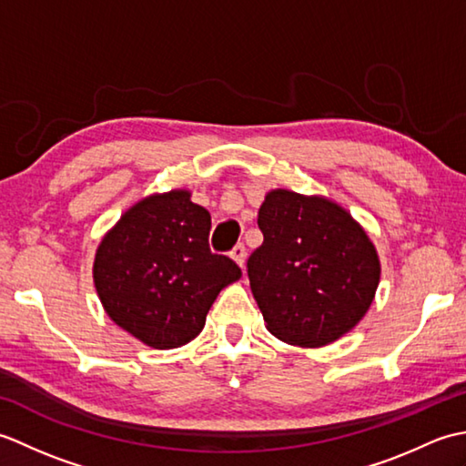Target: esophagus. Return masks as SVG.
I'll return each mask as SVG.
<instances>
[{
    "label": "esophagus",
    "instance_id": "obj_1",
    "mask_svg": "<svg viewBox=\"0 0 466 466\" xmlns=\"http://www.w3.org/2000/svg\"><path fill=\"white\" fill-rule=\"evenodd\" d=\"M230 256H232V260L240 266V268H244V264H246V248H244V244L236 246V248L230 252Z\"/></svg>",
    "mask_w": 466,
    "mask_h": 466
}]
</instances>
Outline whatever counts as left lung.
Wrapping results in <instances>:
<instances>
[{
    "instance_id": "obj_1",
    "label": "left lung",
    "mask_w": 466,
    "mask_h": 466,
    "mask_svg": "<svg viewBox=\"0 0 466 466\" xmlns=\"http://www.w3.org/2000/svg\"><path fill=\"white\" fill-rule=\"evenodd\" d=\"M258 228L264 242L248 258V279L270 334L320 349L364 319L380 282V258L346 208L276 187L264 196Z\"/></svg>"
}]
</instances>
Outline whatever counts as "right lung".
I'll return each mask as SVG.
<instances>
[{"label":"right lung","mask_w":466,"mask_h":466,"mask_svg":"<svg viewBox=\"0 0 466 466\" xmlns=\"http://www.w3.org/2000/svg\"><path fill=\"white\" fill-rule=\"evenodd\" d=\"M210 212L186 187L127 208L97 244L92 270L112 322L157 350L194 340L216 296L242 276L228 256L210 252Z\"/></svg>","instance_id":"1"}]
</instances>
